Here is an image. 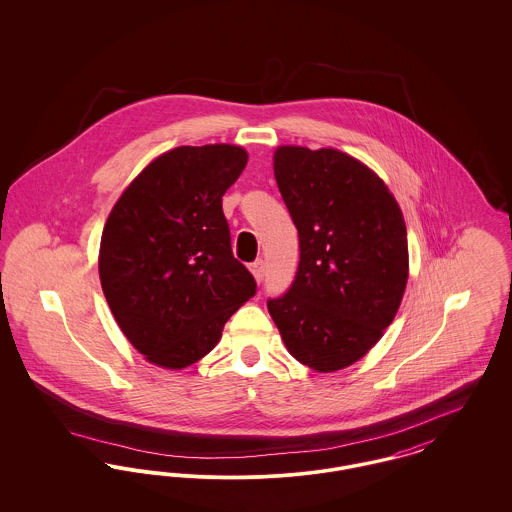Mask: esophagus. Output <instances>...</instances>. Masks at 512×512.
Here are the masks:
<instances>
[{
	"mask_svg": "<svg viewBox=\"0 0 512 512\" xmlns=\"http://www.w3.org/2000/svg\"><path fill=\"white\" fill-rule=\"evenodd\" d=\"M249 270H251V274L255 276V280L261 282L263 276H265V263L259 259V261H255V263L249 267Z\"/></svg>",
	"mask_w": 512,
	"mask_h": 512,
	"instance_id": "obj_1",
	"label": "esophagus"
}]
</instances>
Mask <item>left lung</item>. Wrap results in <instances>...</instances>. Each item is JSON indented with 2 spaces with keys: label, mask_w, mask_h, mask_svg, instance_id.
Listing matches in <instances>:
<instances>
[{
  "label": "left lung",
  "mask_w": 512,
  "mask_h": 512,
  "mask_svg": "<svg viewBox=\"0 0 512 512\" xmlns=\"http://www.w3.org/2000/svg\"><path fill=\"white\" fill-rule=\"evenodd\" d=\"M272 159L301 253L292 288L268 313L301 365L336 372L363 359L399 311L405 219L384 180L340 149L280 146Z\"/></svg>",
  "instance_id": "obj_1"
}]
</instances>
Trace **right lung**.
Masks as SVG:
<instances>
[{
    "label": "right lung",
    "instance_id": "right-lung-1",
    "mask_svg": "<svg viewBox=\"0 0 512 512\" xmlns=\"http://www.w3.org/2000/svg\"><path fill=\"white\" fill-rule=\"evenodd\" d=\"M247 157L232 144L174 147L126 186L107 217L101 288L122 334L151 365L197 363L255 295L222 213Z\"/></svg>",
    "mask_w": 512,
    "mask_h": 512
}]
</instances>
